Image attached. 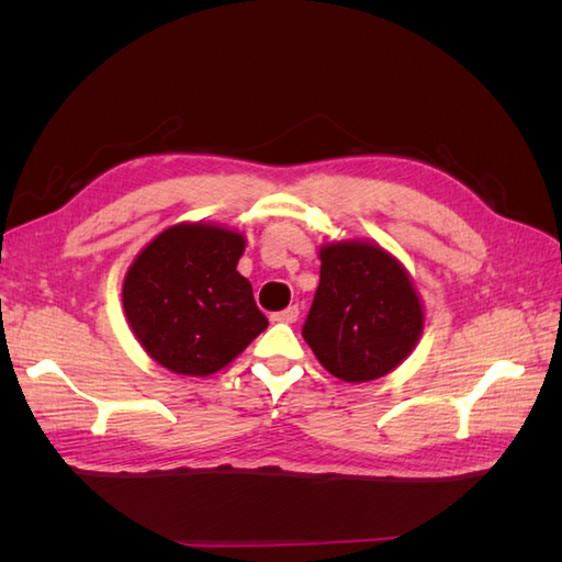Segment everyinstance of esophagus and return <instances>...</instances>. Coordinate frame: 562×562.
<instances>
[{
	"instance_id": "esophagus-1",
	"label": "esophagus",
	"mask_w": 562,
	"mask_h": 562,
	"mask_svg": "<svg viewBox=\"0 0 562 562\" xmlns=\"http://www.w3.org/2000/svg\"><path fill=\"white\" fill-rule=\"evenodd\" d=\"M272 321H280V324H294L296 318H300V306H288V308H282V312H278V314H272L270 316Z\"/></svg>"
}]
</instances>
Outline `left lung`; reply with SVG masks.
I'll list each match as a JSON object with an SVG mask.
<instances>
[{"label": "left lung", "instance_id": "1", "mask_svg": "<svg viewBox=\"0 0 562 562\" xmlns=\"http://www.w3.org/2000/svg\"><path fill=\"white\" fill-rule=\"evenodd\" d=\"M420 333V300L386 250L360 241L321 248V282L302 336L333 376H384L411 355Z\"/></svg>", "mask_w": 562, "mask_h": 562}]
</instances>
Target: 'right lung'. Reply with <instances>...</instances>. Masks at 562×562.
<instances>
[{
    "instance_id": "obj_1",
    "label": "right lung",
    "mask_w": 562,
    "mask_h": 562,
    "mask_svg": "<svg viewBox=\"0 0 562 562\" xmlns=\"http://www.w3.org/2000/svg\"><path fill=\"white\" fill-rule=\"evenodd\" d=\"M244 236L178 224L142 250L123 284L130 328L161 367L207 376L268 328L250 282L238 274Z\"/></svg>"
}]
</instances>
